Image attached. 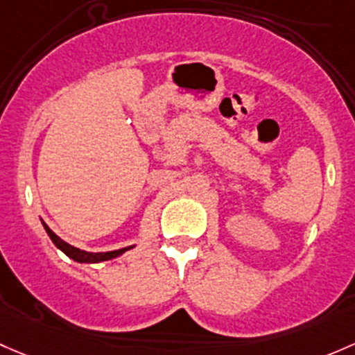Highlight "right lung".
Segmentation results:
<instances>
[{
    "label": "right lung",
    "mask_w": 355,
    "mask_h": 355,
    "mask_svg": "<svg viewBox=\"0 0 355 355\" xmlns=\"http://www.w3.org/2000/svg\"><path fill=\"white\" fill-rule=\"evenodd\" d=\"M40 221H42V219H40ZM42 226H44V230H46V233L49 234L52 243L58 246V248L61 250L62 253H66V255H68L69 259H73L74 262H78V263H100V262H105V260L115 259V257L122 255V253H125V252H128V250L134 248V245H130V246H125V248L112 250V252H87V250H80V248H76V246L66 243V241L61 240V238H59L58 234H55L54 231H52L51 227L47 226L44 221H42Z\"/></svg>",
    "instance_id": "right-lung-1"
}]
</instances>
